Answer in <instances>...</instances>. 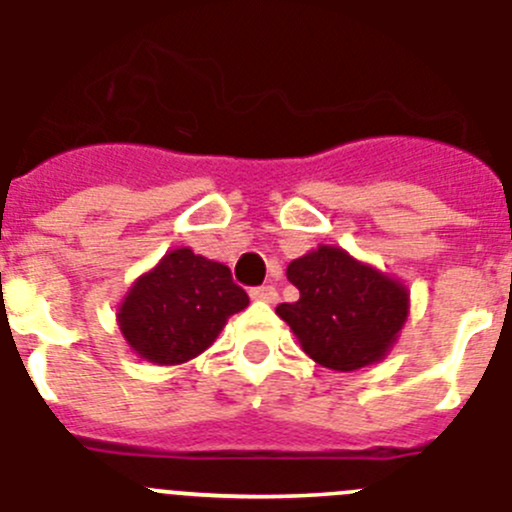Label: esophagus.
Masks as SVG:
<instances>
[{"label":"esophagus","instance_id":"esophagus-1","mask_svg":"<svg viewBox=\"0 0 512 512\" xmlns=\"http://www.w3.org/2000/svg\"><path fill=\"white\" fill-rule=\"evenodd\" d=\"M251 299H253V302L276 304V302H279V292H276V287H271V284H266V287L251 289Z\"/></svg>","mask_w":512,"mask_h":512}]
</instances>
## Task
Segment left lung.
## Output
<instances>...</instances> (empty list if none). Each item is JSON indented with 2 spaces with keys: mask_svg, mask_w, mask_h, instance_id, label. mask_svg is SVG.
<instances>
[{
  "mask_svg": "<svg viewBox=\"0 0 512 512\" xmlns=\"http://www.w3.org/2000/svg\"><path fill=\"white\" fill-rule=\"evenodd\" d=\"M287 279L299 299L276 314L322 368L353 373L381 363L409 320V287L340 246L320 243L294 259Z\"/></svg>",
  "mask_w": 512,
  "mask_h": 512,
  "instance_id": "1",
  "label": "left lung"
}]
</instances>
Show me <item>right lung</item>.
Here are the masks:
<instances>
[{
	"instance_id": "right-lung-1",
	"label": "right lung",
	"mask_w": 512,
	"mask_h": 512,
	"mask_svg": "<svg viewBox=\"0 0 512 512\" xmlns=\"http://www.w3.org/2000/svg\"><path fill=\"white\" fill-rule=\"evenodd\" d=\"M246 307L248 294L233 284L228 266L180 246L131 281L116 307V325L137 358L180 365L205 353Z\"/></svg>"
}]
</instances>
